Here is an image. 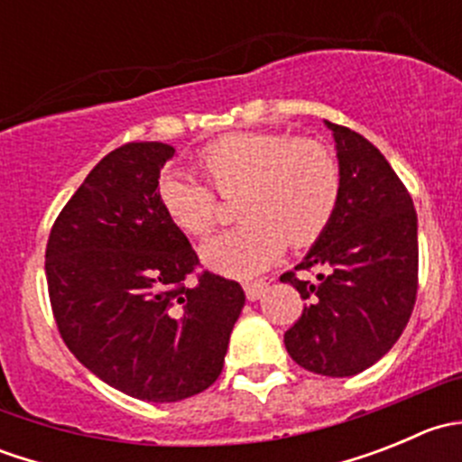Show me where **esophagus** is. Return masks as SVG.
<instances>
[{
  "label": "esophagus",
  "mask_w": 462,
  "mask_h": 462,
  "mask_svg": "<svg viewBox=\"0 0 462 462\" xmlns=\"http://www.w3.org/2000/svg\"><path fill=\"white\" fill-rule=\"evenodd\" d=\"M244 291H245V297H248L250 301H257L259 297L263 295L265 291H268V283H265V282H250V283H245Z\"/></svg>",
  "instance_id": "34e87169"
}]
</instances>
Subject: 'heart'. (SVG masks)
I'll use <instances>...</instances> for the list:
<instances>
[{
  "mask_svg": "<svg viewBox=\"0 0 462 462\" xmlns=\"http://www.w3.org/2000/svg\"><path fill=\"white\" fill-rule=\"evenodd\" d=\"M205 183L235 199L239 226L214 235L201 248L203 263L226 277H253L292 248L313 244L333 221L342 192L335 153L318 141L286 134L235 132L205 144L197 156ZM158 201L185 235L201 239L217 218V199L199 180L162 176Z\"/></svg>",
  "mask_w": 462,
  "mask_h": 462,
  "instance_id": "obj_1",
  "label": "heart"
}]
</instances>
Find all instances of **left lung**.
Masks as SVG:
<instances>
[{"label": "left lung", "instance_id": "8db88e82", "mask_svg": "<svg viewBox=\"0 0 462 462\" xmlns=\"http://www.w3.org/2000/svg\"><path fill=\"white\" fill-rule=\"evenodd\" d=\"M326 127L333 132L342 192L333 221L295 268H318V282L282 274L306 300L283 344L306 371L348 377L389 353L411 318L418 217L375 144L342 125L326 120Z\"/></svg>", "mask_w": 462, "mask_h": 462}]
</instances>
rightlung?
<instances>
[{
    "label": "right lung",
    "instance_id": "right-lung-1",
    "mask_svg": "<svg viewBox=\"0 0 462 462\" xmlns=\"http://www.w3.org/2000/svg\"><path fill=\"white\" fill-rule=\"evenodd\" d=\"M174 153L165 143L106 153L46 244L51 306L69 351L147 402H179L214 384L245 304L239 283L208 270L185 283L199 257L158 201Z\"/></svg>",
    "mask_w": 462,
    "mask_h": 462
}]
</instances>
